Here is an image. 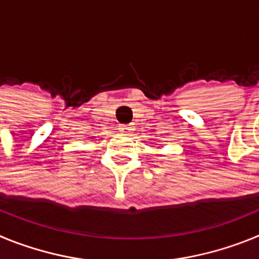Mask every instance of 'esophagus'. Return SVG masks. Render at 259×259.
Returning a JSON list of instances; mask_svg holds the SVG:
<instances>
[{
	"label": "esophagus",
	"instance_id": "esophagus-1",
	"mask_svg": "<svg viewBox=\"0 0 259 259\" xmlns=\"http://www.w3.org/2000/svg\"><path fill=\"white\" fill-rule=\"evenodd\" d=\"M119 131L123 132V134H130L132 131L131 124H120L119 125Z\"/></svg>",
	"mask_w": 259,
	"mask_h": 259
}]
</instances>
